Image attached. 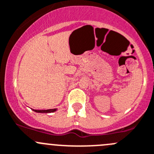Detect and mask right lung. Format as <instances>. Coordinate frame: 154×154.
Listing matches in <instances>:
<instances>
[{
	"instance_id": "obj_1",
	"label": "right lung",
	"mask_w": 154,
	"mask_h": 154,
	"mask_svg": "<svg viewBox=\"0 0 154 154\" xmlns=\"http://www.w3.org/2000/svg\"><path fill=\"white\" fill-rule=\"evenodd\" d=\"M34 111L37 113H51V112L56 111V109H48V110H33Z\"/></svg>"
}]
</instances>
